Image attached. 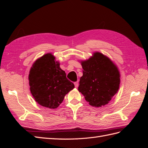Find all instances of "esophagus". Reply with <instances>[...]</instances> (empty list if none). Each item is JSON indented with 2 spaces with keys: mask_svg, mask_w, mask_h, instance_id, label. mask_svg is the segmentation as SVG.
<instances>
[{
  "mask_svg": "<svg viewBox=\"0 0 148 148\" xmlns=\"http://www.w3.org/2000/svg\"><path fill=\"white\" fill-rule=\"evenodd\" d=\"M74 84H75V88H78V82H75Z\"/></svg>",
  "mask_w": 148,
  "mask_h": 148,
  "instance_id": "esophagus-1",
  "label": "esophagus"
}]
</instances>
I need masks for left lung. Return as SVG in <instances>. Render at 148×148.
I'll list each match as a JSON object with an SVG mask.
<instances>
[{
	"label": "left lung",
	"mask_w": 148,
	"mask_h": 148,
	"mask_svg": "<svg viewBox=\"0 0 148 148\" xmlns=\"http://www.w3.org/2000/svg\"><path fill=\"white\" fill-rule=\"evenodd\" d=\"M81 64L83 70L79 92L91 106L101 107L108 104L120 86V74L117 65L99 52L81 60Z\"/></svg>",
	"instance_id": "left-lung-1"
}]
</instances>
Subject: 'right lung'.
<instances>
[{"mask_svg": "<svg viewBox=\"0 0 148 148\" xmlns=\"http://www.w3.org/2000/svg\"><path fill=\"white\" fill-rule=\"evenodd\" d=\"M29 89L36 102L49 109L57 108L65 96L75 88L51 53L36 60L29 70Z\"/></svg>", "mask_w": 148, "mask_h": 148, "instance_id": "1", "label": "right lung"}]
</instances>
